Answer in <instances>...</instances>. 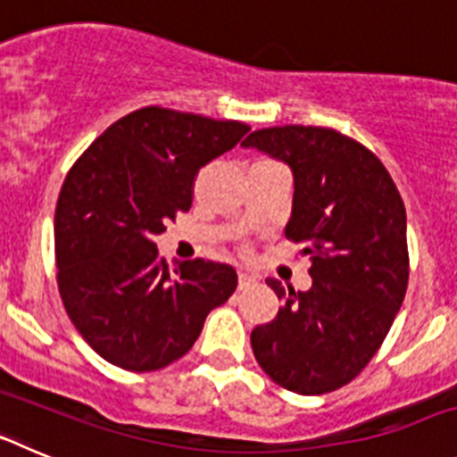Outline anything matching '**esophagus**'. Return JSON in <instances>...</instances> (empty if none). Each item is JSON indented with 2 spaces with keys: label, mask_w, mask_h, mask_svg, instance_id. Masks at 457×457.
<instances>
[{
  "label": "esophagus",
  "mask_w": 457,
  "mask_h": 457,
  "mask_svg": "<svg viewBox=\"0 0 457 457\" xmlns=\"http://www.w3.org/2000/svg\"><path fill=\"white\" fill-rule=\"evenodd\" d=\"M256 281H258L256 274L245 272V270H240V272H237V288H240V290L249 288V286H253V284H256Z\"/></svg>",
  "instance_id": "1"
}]
</instances>
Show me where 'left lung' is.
<instances>
[{
  "mask_svg": "<svg viewBox=\"0 0 457 457\" xmlns=\"http://www.w3.org/2000/svg\"><path fill=\"white\" fill-rule=\"evenodd\" d=\"M242 144L293 169L286 237L304 245L313 278L306 293L268 278L284 306L252 332L253 357L284 389L329 394L366 369L405 300L401 192L373 151L332 128H265Z\"/></svg>",
  "mask_w": 457,
  "mask_h": 457,
  "instance_id": "8db88e82",
  "label": "left lung"
}]
</instances>
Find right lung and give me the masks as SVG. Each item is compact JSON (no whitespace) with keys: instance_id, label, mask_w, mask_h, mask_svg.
<instances>
[{"instance_id":"add662e5","label":"right lung","mask_w":457,"mask_h":457,"mask_svg":"<svg viewBox=\"0 0 457 457\" xmlns=\"http://www.w3.org/2000/svg\"><path fill=\"white\" fill-rule=\"evenodd\" d=\"M249 132L164 107L112 123L72 164L54 212V261L68 318L104 361L151 373L183 357L237 286L231 265L169 268L153 237L192 205L201 167Z\"/></svg>"}]
</instances>
